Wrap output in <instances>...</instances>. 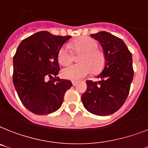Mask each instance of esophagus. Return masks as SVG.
<instances>
[{
	"label": "esophagus",
	"mask_w": 148,
	"mask_h": 148,
	"mask_svg": "<svg viewBox=\"0 0 148 148\" xmlns=\"http://www.w3.org/2000/svg\"><path fill=\"white\" fill-rule=\"evenodd\" d=\"M72 83H73V85H74V86H75V85H76L77 84H78V82H76V81H73V82H72Z\"/></svg>",
	"instance_id": "34e87169"
}]
</instances>
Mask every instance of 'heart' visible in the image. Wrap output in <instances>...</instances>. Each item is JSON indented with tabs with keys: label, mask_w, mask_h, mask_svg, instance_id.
Returning <instances> with one entry per match:
<instances>
[{
	"label": "heart",
	"mask_w": 148,
	"mask_h": 148,
	"mask_svg": "<svg viewBox=\"0 0 148 148\" xmlns=\"http://www.w3.org/2000/svg\"><path fill=\"white\" fill-rule=\"evenodd\" d=\"M73 47L76 54L80 55L79 64L72 65L64 68L61 72L62 76L66 79L78 81L87 76L91 72L98 73L105 65L103 52L98 49V43L91 38H81L74 41ZM57 60L63 66L69 65L73 61V55L68 45H63L57 53Z\"/></svg>",
	"instance_id": "heart-1"
}]
</instances>
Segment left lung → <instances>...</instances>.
Instances as JSON below:
<instances>
[{"mask_svg":"<svg viewBox=\"0 0 148 148\" xmlns=\"http://www.w3.org/2000/svg\"><path fill=\"white\" fill-rule=\"evenodd\" d=\"M91 37L102 46L105 65L97 76L100 81L87 80L82 101L85 109L95 115H111L123 106L129 95L134 75L132 56L124 41L110 33L100 32Z\"/></svg>","mask_w":148,"mask_h":148,"instance_id":"left-lung-1","label":"left lung"}]
</instances>
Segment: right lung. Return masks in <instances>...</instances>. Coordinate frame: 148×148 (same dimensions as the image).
Returning a JSON list of instances; mask_svg holds the SVG:
<instances>
[{
	"instance_id": "right-lung-1",
	"label": "right lung",
	"mask_w": 148,
	"mask_h": 148,
	"mask_svg": "<svg viewBox=\"0 0 148 148\" xmlns=\"http://www.w3.org/2000/svg\"><path fill=\"white\" fill-rule=\"evenodd\" d=\"M70 38L41 31L19 44L13 57V82L21 102L32 113L47 115L57 111L73 86L69 80L57 77V53Z\"/></svg>"
}]
</instances>
